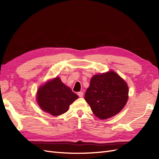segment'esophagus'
<instances>
[{
    "label": "esophagus",
    "mask_w": 159,
    "mask_h": 159,
    "mask_svg": "<svg viewBox=\"0 0 159 159\" xmlns=\"http://www.w3.org/2000/svg\"><path fill=\"white\" fill-rule=\"evenodd\" d=\"M78 95L80 98H82L84 95V92H82V91H80V92L78 93Z\"/></svg>",
    "instance_id": "esophagus-1"
}]
</instances>
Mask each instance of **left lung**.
<instances>
[{
    "mask_svg": "<svg viewBox=\"0 0 159 159\" xmlns=\"http://www.w3.org/2000/svg\"><path fill=\"white\" fill-rule=\"evenodd\" d=\"M127 83L116 72L94 75L84 98L91 111L100 119H106L119 113L128 100Z\"/></svg>",
    "mask_w": 159,
    "mask_h": 159,
    "instance_id": "1",
    "label": "left lung"
}]
</instances>
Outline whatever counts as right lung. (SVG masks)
<instances>
[{
    "instance_id": "right-lung-1",
    "label": "right lung",
    "mask_w": 159,
    "mask_h": 159,
    "mask_svg": "<svg viewBox=\"0 0 159 159\" xmlns=\"http://www.w3.org/2000/svg\"><path fill=\"white\" fill-rule=\"evenodd\" d=\"M78 98V96L62 83L58 77L40 86L36 95L40 107L54 116L66 113L70 104Z\"/></svg>"
}]
</instances>
